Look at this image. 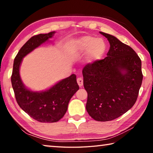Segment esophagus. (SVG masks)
Instances as JSON below:
<instances>
[{"label": "esophagus", "instance_id": "1", "mask_svg": "<svg viewBox=\"0 0 153 153\" xmlns=\"http://www.w3.org/2000/svg\"><path fill=\"white\" fill-rule=\"evenodd\" d=\"M77 82L79 87H82L83 86V79L82 77H78V78L77 79Z\"/></svg>", "mask_w": 153, "mask_h": 153}]
</instances>
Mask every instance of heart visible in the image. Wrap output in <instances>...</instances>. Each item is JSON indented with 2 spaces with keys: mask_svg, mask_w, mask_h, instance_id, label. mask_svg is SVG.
Segmentation results:
<instances>
[{
  "mask_svg": "<svg viewBox=\"0 0 153 153\" xmlns=\"http://www.w3.org/2000/svg\"><path fill=\"white\" fill-rule=\"evenodd\" d=\"M107 50V45L102 38L92 36H84L77 39L72 46L74 56H78L87 53L86 61L93 63L101 59Z\"/></svg>",
  "mask_w": 153,
  "mask_h": 153,
  "instance_id": "heart-1",
  "label": "heart"
}]
</instances>
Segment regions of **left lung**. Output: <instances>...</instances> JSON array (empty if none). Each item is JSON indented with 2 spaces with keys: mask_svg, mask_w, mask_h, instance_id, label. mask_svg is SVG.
Listing matches in <instances>:
<instances>
[{
  "mask_svg": "<svg viewBox=\"0 0 153 153\" xmlns=\"http://www.w3.org/2000/svg\"><path fill=\"white\" fill-rule=\"evenodd\" d=\"M100 33L110 44L107 56L86 65L82 74L88 93L87 112L96 121H107L133 107L143 76L140 59L130 46L114 36Z\"/></svg>",
  "mask_w": 153,
  "mask_h": 153,
  "instance_id": "obj_1",
  "label": "left lung"
}]
</instances>
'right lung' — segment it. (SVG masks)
<instances>
[{"label":"right lung","instance_id":"add662e5","mask_svg":"<svg viewBox=\"0 0 153 153\" xmlns=\"http://www.w3.org/2000/svg\"><path fill=\"white\" fill-rule=\"evenodd\" d=\"M55 33V32L40 33L27 40L15 56L11 76L12 87L18 105L31 117L42 123L60 120L66 113L71 98L79 90L75 74L61 80L50 88L39 92L28 89L21 79L19 69L23 58L48 42Z\"/></svg>","mask_w":153,"mask_h":153}]
</instances>
